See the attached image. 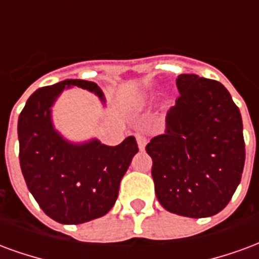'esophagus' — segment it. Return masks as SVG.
<instances>
[{
	"instance_id": "34e87169",
	"label": "esophagus",
	"mask_w": 259,
	"mask_h": 259,
	"mask_svg": "<svg viewBox=\"0 0 259 259\" xmlns=\"http://www.w3.org/2000/svg\"><path fill=\"white\" fill-rule=\"evenodd\" d=\"M136 140H137V144H139V148L140 150H144V147L147 144V137L144 135H137L136 136Z\"/></svg>"
}]
</instances>
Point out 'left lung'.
I'll return each instance as SVG.
<instances>
[{"instance_id": "1", "label": "left lung", "mask_w": 259, "mask_h": 259, "mask_svg": "<svg viewBox=\"0 0 259 259\" xmlns=\"http://www.w3.org/2000/svg\"><path fill=\"white\" fill-rule=\"evenodd\" d=\"M176 85L180 96L166 115L165 132L146 147L155 194L172 213L212 217L228 205L241 180V115L217 80L185 73Z\"/></svg>"}]
</instances>
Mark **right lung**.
<instances>
[{"mask_svg": "<svg viewBox=\"0 0 259 259\" xmlns=\"http://www.w3.org/2000/svg\"><path fill=\"white\" fill-rule=\"evenodd\" d=\"M96 93L87 80L68 79L36 90L18 120L19 162L27 189L48 217L64 225H79L104 217L118 198L120 180L139 147L133 136L111 147L91 140L74 144L54 129L51 107L65 87Z\"/></svg>", "mask_w": 259, "mask_h": 259, "instance_id": "add662e5", "label": "right lung"}]
</instances>
